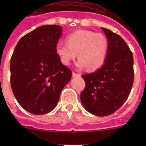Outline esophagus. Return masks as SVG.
<instances>
[{
  "instance_id": "34e87169",
  "label": "esophagus",
  "mask_w": 146,
  "mask_h": 146,
  "mask_svg": "<svg viewBox=\"0 0 146 146\" xmlns=\"http://www.w3.org/2000/svg\"><path fill=\"white\" fill-rule=\"evenodd\" d=\"M72 76H73V77H80V74L76 73V72H73V73H72Z\"/></svg>"
}]
</instances>
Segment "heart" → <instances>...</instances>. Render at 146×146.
I'll return each mask as SVG.
<instances>
[{
  "instance_id": "b5f03b06",
  "label": "heart",
  "mask_w": 146,
  "mask_h": 146,
  "mask_svg": "<svg viewBox=\"0 0 146 146\" xmlns=\"http://www.w3.org/2000/svg\"><path fill=\"white\" fill-rule=\"evenodd\" d=\"M66 42V44L58 43L55 47L56 54L64 65H69L77 55L78 68L87 67L88 71H96L106 60L109 42L102 33L79 30L68 35Z\"/></svg>"
}]
</instances>
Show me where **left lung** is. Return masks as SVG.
Wrapping results in <instances>:
<instances>
[{
	"mask_svg": "<svg viewBox=\"0 0 146 146\" xmlns=\"http://www.w3.org/2000/svg\"><path fill=\"white\" fill-rule=\"evenodd\" d=\"M102 28L109 42L108 56L101 69L82 75L86 87L80 99L88 112L107 116L117 111L129 96L134 82V60L129 47L119 35Z\"/></svg>",
	"mask_w": 146,
	"mask_h": 146,
	"instance_id": "obj_1",
	"label": "left lung"
}]
</instances>
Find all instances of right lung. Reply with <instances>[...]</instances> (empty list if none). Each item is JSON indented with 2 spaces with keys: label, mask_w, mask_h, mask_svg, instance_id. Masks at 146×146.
I'll list each match as a JSON object with an SVG mask.
<instances>
[{
  "label": "right lung",
  "mask_w": 146,
  "mask_h": 146,
  "mask_svg": "<svg viewBox=\"0 0 146 146\" xmlns=\"http://www.w3.org/2000/svg\"><path fill=\"white\" fill-rule=\"evenodd\" d=\"M56 25L38 27L22 37L11 58V89L29 113L43 115L55 108L72 72L55 52L62 33Z\"/></svg>",
  "instance_id": "add662e5"
}]
</instances>
